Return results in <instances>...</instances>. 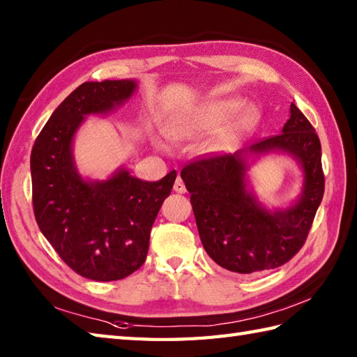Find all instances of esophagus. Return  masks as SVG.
Returning a JSON list of instances; mask_svg holds the SVG:
<instances>
[{
    "label": "esophagus",
    "instance_id": "esophagus-1",
    "mask_svg": "<svg viewBox=\"0 0 357 357\" xmlns=\"http://www.w3.org/2000/svg\"><path fill=\"white\" fill-rule=\"evenodd\" d=\"M173 190L176 192V193H185L187 192V188H185V184H184V181L181 179V176H178V179L174 181V185H173Z\"/></svg>",
    "mask_w": 357,
    "mask_h": 357
}]
</instances>
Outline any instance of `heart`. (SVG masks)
<instances>
[{"mask_svg": "<svg viewBox=\"0 0 357 357\" xmlns=\"http://www.w3.org/2000/svg\"><path fill=\"white\" fill-rule=\"evenodd\" d=\"M242 104L236 100H213L201 104L190 115L184 116L172 128L170 135L178 141H196L219 133L238 116ZM252 116H245L248 123Z\"/></svg>", "mask_w": 357, "mask_h": 357, "instance_id": "b5f03b06", "label": "heart"}]
</instances>
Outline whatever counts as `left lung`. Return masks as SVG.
I'll use <instances>...</instances> for the list:
<instances>
[{"mask_svg":"<svg viewBox=\"0 0 357 357\" xmlns=\"http://www.w3.org/2000/svg\"><path fill=\"white\" fill-rule=\"evenodd\" d=\"M282 133L261 139L247 151L206 155L181 170L201 242L207 255L222 268L239 275H259L287 264L305 244L317 207L322 201L325 176L321 141L294 104ZM284 149L305 169L301 199L287 211L261 208L245 188V162L250 153Z\"/></svg>","mask_w":357,"mask_h":357,"instance_id":"left-lung-1","label":"left lung"}]
</instances>
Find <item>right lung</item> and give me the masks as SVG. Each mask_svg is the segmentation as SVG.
I'll return each mask as SVG.
<instances>
[{
  "label": "right lung",
  "mask_w": 357,
  "mask_h": 357,
  "mask_svg": "<svg viewBox=\"0 0 357 357\" xmlns=\"http://www.w3.org/2000/svg\"><path fill=\"white\" fill-rule=\"evenodd\" d=\"M130 79L84 82L52 113L30 155L36 224L59 257L82 278L124 279L144 264L150 231L176 170L150 183L121 169L107 181L82 179L72 139L86 115L105 113L135 92Z\"/></svg>",
  "instance_id": "1"
}]
</instances>
